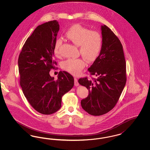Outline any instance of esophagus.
<instances>
[{
    "mask_svg": "<svg viewBox=\"0 0 150 150\" xmlns=\"http://www.w3.org/2000/svg\"><path fill=\"white\" fill-rule=\"evenodd\" d=\"M74 84H75V86H78L79 85L78 79L76 78H74Z\"/></svg>",
    "mask_w": 150,
    "mask_h": 150,
    "instance_id": "1",
    "label": "esophagus"
}]
</instances>
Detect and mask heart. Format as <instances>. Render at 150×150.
I'll use <instances>...</instances> for the list:
<instances>
[{
    "mask_svg": "<svg viewBox=\"0 0 150 150\" xmlns=\"http://www.w3.org/2000/svg\"><path fill=\"white\" fill-rule=\"evenodd\" d=\"M65 36L80 47V52L88 62H93L98 56L102 46V38L100 33L91 31L89 29L76 24L68 29ZM62 40L58 39L54 44V54L58 56L59 48ZM86 66L85 62L81 58L67 59L62 63V67L66 71L73 75H78Z\"/></svg>",
    "mask_w": 150,
    "mask_h": 150,
    "instance_id": "1",
    "label": "heart"
}]
</instances>
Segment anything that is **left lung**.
Returning <instances> with one entry per match:
<instances>
[{
	"instance_id": "left-lung-1",
	"label": "left lung",
	"mask_w": 150,
	"mask_h": 150,
	"mask_svg": "<svg viewBox=\"0 0 150 150\" xmlns=\"http://www.w3.org/2000/svg\"><path fill=\"white\" fill-rule=\"evenodd\" d=\"M100 29L102 49L88 69L97 79L92 81L84 78L78 80L89 91L88 96L81 100V107L94 116L105 114L115 107L127 80L126 62L120 40L105 25Z\"/></svg>"
}]
</instances>
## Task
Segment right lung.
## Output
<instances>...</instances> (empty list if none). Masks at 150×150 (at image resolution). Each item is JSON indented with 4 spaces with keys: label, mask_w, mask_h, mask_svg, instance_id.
<instances>
[{
    "label": "right lung",
    "mask_w": 150,
    "mask_h": 150,
    "mask_svg": "<svg viewBox=\"0 0 150 150\" xmlns=\"http://www.w3.org/2000/svg\"><path fill=\"white\" fill-rule=\"evenodd\" d=\"M59 29L56 20L38 26L25 42L18 59L24 96L36 111L44 115L59 110L62 96L74 85L73 76L67 72L59 71L56 80L50 74L57 64L53 57Z\"/></svg>",
    "instance_id": "right-lung-1"
}]
</instances>
